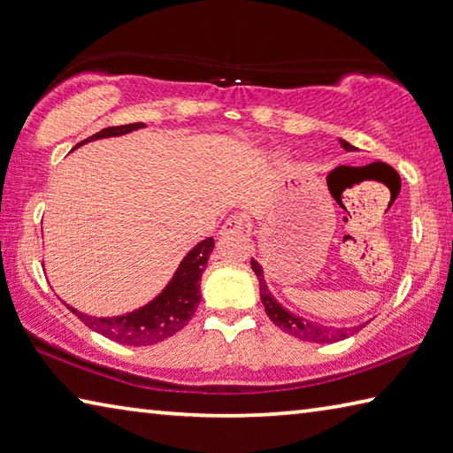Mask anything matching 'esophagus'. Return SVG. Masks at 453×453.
<instances>
[{
    "label": "esophagus",
    "instance_id": "obj_1",
    "mask_svg": "<svg viewBox=\"0 0 453 453\" xmlns=\"http://www.w3.org/2000/svg\"><path fill=\"white\" fill-rule=\"evenodd\" d=\"M246 219L242 215H230L226 219V223L220 228V234H233V233H242L246 230Z\"/></svg>",
    "mask_w": 453,
    "mask_h": 453
}]
</instances>
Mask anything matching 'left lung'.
<instances>
[{
    "label": "left lung",
    "instance_id": "left-lung-1",
    "mask_svg": "<svg viewBox=\"0 0 453 453\" xmlns=\"http://www.w3.org/2000/svg\"><path fill=\"white\" fill-rule=\"evenodd\" d=\"M341 148L347 150V151H355V146L351 143L345 142V140H339ZM252 264V270L256 278L260 281V300L264 310H266L268 318L274 321V326H278L281 331L289 333V335H294L296 339H302L307 341V343H337L341 339H347L355 335L357 331L361 327H327V326H321V323H313L310 319H303L300 315H294L292 311H288L286 307H281L276 297L270 294V289L266 286V281H264V270L258 262L254 258L250 260Z\"/></svg>",
    "mask_w": 453,
    "mask_h": 453
}]
</instances>
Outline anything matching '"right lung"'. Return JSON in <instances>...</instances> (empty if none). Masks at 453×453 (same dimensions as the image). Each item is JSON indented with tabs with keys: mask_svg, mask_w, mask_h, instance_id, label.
Listing matches in <instances>:
<instances>
[{
	"mask_svg": "<svg viewBox=\"0 0 453 453\" xmlns=\"http://www.w3.org/2000/svg\"><path fill=\"white\" fill-rule=\"evenodd\" d=\"M140 127H143L142 122L104 127L98 134L76 143L74 148H79L90 140L122 135L140 130ZM212 249H215V241L212 238H204L203 242L189 250V254L179 264V268L175 270L172 281L165 286L164 292L156 300L140 307V310L118 315V318H92V315H84L79 310H74V307H68V310L84 326L120 345L146 347L159 343V341L173 337L177 331H181L193 318V313L197 311V305L201 302V276L204 268H207Z\"/></svg>",
	"mask_w": 453,
	"mask_h": 453,
	"instance_id": "add662e5",
	"label": "right lung"
}]
</instances>
